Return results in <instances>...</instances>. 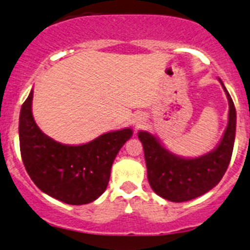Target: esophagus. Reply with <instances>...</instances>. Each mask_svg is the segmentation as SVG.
Returning a JSON list of instances; mask_svg holds the SVG:
<instances>
[{
  "label": "esophagus",
  "mask_w": 250,
  "mask_h": 250,
  "mask_svg": "<svg viewBox=\"0 0 250 250\" xmlns=\"http://www.w3.org/2000/svg\"><path fill=\"white\" fill-rule=\"evenodd\" d=\"M134 123H135V125H136V127H139V125H141L143 123V120L142 119H136L134 121Z\"/></svg>",
  "instance_id": "1"
}]
</instances>
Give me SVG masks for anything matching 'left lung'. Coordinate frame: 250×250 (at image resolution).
Listing matches in <instances>:
<instances>
[{
	"label": "left lung",
	"instance_id": "obj_1",
	"mask_svg": "<svg viewBox=\"0 0 250 250\" xmlns=\"http://www.w3.org/2000/svg\"><path fill=\"white\" fill-rule=\"evenodd\" d=\"M220 82L229 102L228 125L219 146L213 151L195 159H185L167 150L154 135L139 131L149 185L163 199L171 202L196 199L213 189L228 168L234 148L236 110L225 84L221 80Z\"/></svg>",
	"mask_w": 250,
	"mask_h": 250
}]
</instances>
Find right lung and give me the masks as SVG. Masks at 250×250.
<instances>
[{
    "instance_id": "obj_1",
    "label": "right lung",
    "mask_w": 250,
    "mask_h": 250,
    "mask_svg": "<svg viewBox=\"0 0 250 250\" xmlns=\"http://www.w3.org/2000/svg\"><path fill=\"white\" fill-rule=\"evenodd\" d=\"M31 101L33 90L22 104L19 123L22 161L30 179L43 193L68 205L95 201L107 189L114 160L133 130L110 131L81 146L62 145L37 127Z\"/></svg>"
}]
</instances>
